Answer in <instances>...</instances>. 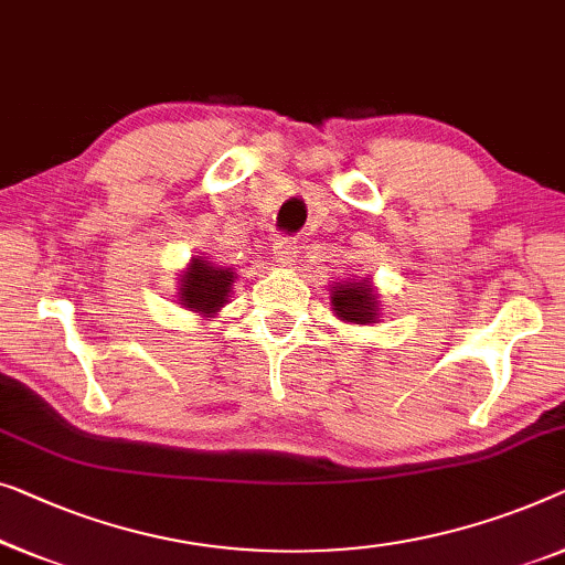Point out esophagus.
Listing matches in <instances>:
<instances>
[{"label": "esophagus", "mask_w": 565, "mask_h": 565, "mask_svg": "<svg viewBox=\"0 0 565 565\" xmlns=\"http://www.w3.org/2000/svg\"><path fill=\"white\" fill-rule=\"evenodd\" d=\"M273 257L280 265H292L298 257V244L290 239V236H277L273 242Z\"/></svg>", "instance_id": "1"}]
</instances>
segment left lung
<instances>
[{
    "instance_id": "left-lung-1",
    "label": "left lung",
    "mask_w": 565,
    "mask_h": 565,
    "mask_svg": "<svg viewBox=\"0 0 565 565\" xmlns=\"http://www.w3.org/2000/svg\"><path fill=\"white\" fill-rule=\"evenodd\" d=\"M331 306L341 321L370 326L380 321L377 290L372 288L370 277L364 280H341L331 288Z\"/></svg>"
}]
</instances>
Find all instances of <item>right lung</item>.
<instances>
[{"instance_id": "obj_1", "label": "right lung", "mask_w": 565, "mask_h": 565, "mask_svg": "<svg viewBox=\"0 0 565 565\" xmlns=\"http://www.w3.org/2000/svg\"><path fill=\"white\" fill-rule=\"evenodd\" d=\"M234 277L232 267H218L206 257H193L178 282V300L183 308L203 318L216 316L228 302Z\"/></svg>"}]
</instances>
